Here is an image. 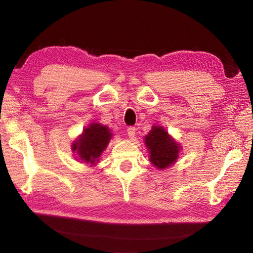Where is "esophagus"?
Listing matches in <instances>:
<instances>
[{
    "mask_svg": "<svg viewBox=\"0 0 253 253\" xmlns=\"http://www.w3.org/2000/svg\"><path fill=\"white\" fill-rule=\"evenodd\" d=\"M127 133H128V136H129V138H133L136 135V128L132 127V126L128 127L127 128Z\"/></svg>",
    "mask_w": 253,
    "mask_h": 253,
    "instance_id": "esophagus-1",
    "label": "esophagus"
}]
</instances>
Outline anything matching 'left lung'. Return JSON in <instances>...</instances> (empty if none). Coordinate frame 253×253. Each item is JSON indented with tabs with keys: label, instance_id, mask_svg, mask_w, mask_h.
Wrapping results in <instances>:
<instances>
[{
	"label": "left lung",
	"instance_id": "left-lung-1",
	"mask_svg": "<svg viewBox=\"0 0 253 253\" xmlns=\"http://www.w3.org/2000/svg\"><path fill=\"white\" fill-rule=\"evenodd\" d=\"M144 143L150 152V162L160 169L174 164L181 149L162 126H153L146 136Z\"/></svg>",
	"mask_w": 253,
	"mask_h": 253
}]
</instances>
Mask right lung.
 Segmentation results:
<instances>
[{
  "label": "right lung",
  "mask_w": 253,
  "mask_h": 253,
  "mask_svg": "<svg viewBox=\"0 0 253 253\" xmlns=\"http://www.w3.org/2000/svg\"><path fill=\"white\" fill-rule=\"evenodd\" d=\"M112 138L110 128L99 123L90 124L88 128H84L83 135L73 142L72 150L78 155V159L83 162L95 165L99 162L102 152L106 149Z\"/></svg>",
  "instance_id": "add662e5"
}]
</instances>
